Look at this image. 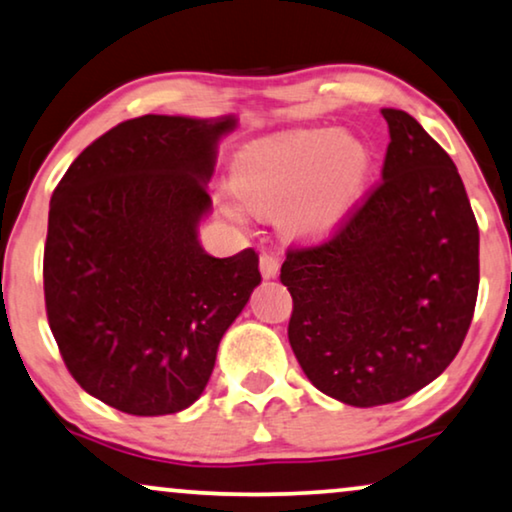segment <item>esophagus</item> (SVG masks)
<instances>
[{
  "mask_svg": "<svg viewBox=\"0 0 512 512\" xmlns=\"http://www.w3.org/2000/svg\"><path fill=\"white\" fill-rule=\"evenodd\" d=\"M278 269H281V260H278L276 255H271V252L260 255V271L264 278H276Z\"/></svg>",
  "mask_w": 512,
  "mask_h": 512,
  "instance_id": "34e87169",
  "label": "esophagus"
}]
</instances>
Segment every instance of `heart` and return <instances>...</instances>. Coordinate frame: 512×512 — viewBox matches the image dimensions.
Listing matches in <instances>:
<instances>
[{
    "label": "heart",
    "instance_id": "b5f03b06",
    "mask_svg": "<svg viewBox=\"0 0 512 512\" xmlns=\"http://www.w3.org/2000/svg\"><path fill=\"white\" fill-rule=\"evenodd\" d=\"M372 173L365 140L337 128H302L264 138L236 154L231 163L234 192L222 194L224 213L238 222L246 206L274 213L302 238H323L342 227L356 208Z\"/></svg>",
    "mask_w": 512,
    "mask_h": 512
}]
</instances>
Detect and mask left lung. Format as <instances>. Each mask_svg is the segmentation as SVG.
<instances>
[{"label":"left lung","instance_id":"8db88e82","mask_svg":"<svg viewBox=\"0 0 512 512\" xmlns=\"http://www.w3.org/2000/svg\"><path fill=\"white\" fill-rule=\"evenodd\" d=\"M381 182L327 241L288 248V339L318 391L398 403L459 353L480 285V231L449 154L403 109H381Z\"/></svg>","mask_w":512,"mask_h":512}]
</instances>
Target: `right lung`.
<instances>
[{
	"label": "right lung",
	"mask_w": 512,
	"mask_h": 512,
	"mask_svg": "<svg viewBox=\"0 0 512 512\" xmlns=\"http://www.w3.org/2000/svg\"><path fill=\"white\" fill-rule=\"evenodd\" d=\"M234 117L145 114L91 142L53 189L44 245L46 316L67 370L135 417L199 400L217 346L262 281L257 252L213 257L215 145Z\"/></svg>",
	"instance_id": "1"
}]
</instances>
